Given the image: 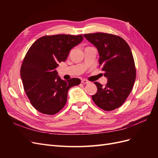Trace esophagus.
<instances>
[{"instance_id":"obj_1","label":"esophagus","mask_w":158,"mask_h":158,"mask_svg":"<svg viewBox=\"0 0 158 158\" xmlns=\"http://www.w3.org/2000/svg\"><path fill=\"white\" fill-rule=\"evenodd\" d=\"M81 82H82V83H83V84H88V83H89V81H87L86 79H82Z\"/></svg>"}]
</instances>
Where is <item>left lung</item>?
Masks as SVG:
<instances>
[{
	"label": "left lung",
	"mask_w": 158,
	"mask_h": 158,
	"mask_svg": "<svg viewBox=\"0 0 158 158\" xmlns=\"http://www.w3.org/2000/svg\"><path fill=\"white\" fill-rule=\"evenodd\" d=\"M84 36L98 50L99 66L107 78L104 87L98 82L97 93L92 96L95 104L110 111L120 107L129 95L136 79V67L131 50L122 38L104 32Z\"/></svg>",
	"instance_id": "obj_1"
}]
</instances>
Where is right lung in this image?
<instances>
[{
  "label": "right lung",
  "instance_id": "1",
  "mask_svg": "<svg viewBox=\"0 0 158 158\" xmlns=\"http://www.w3.org/2000/svg\"><path fill=\"white\" fill-rule=\"evenodd\" d=\"M82 40V35L44 36L28 50L21 66L20 76L25 92L39 112L49 115L59 112L67 101L69 89L81 83L78 78L61 79L56 69Z\"/></svg>",
  "mask_w": 158,
  "mask_h": 158
}]
</instances>
